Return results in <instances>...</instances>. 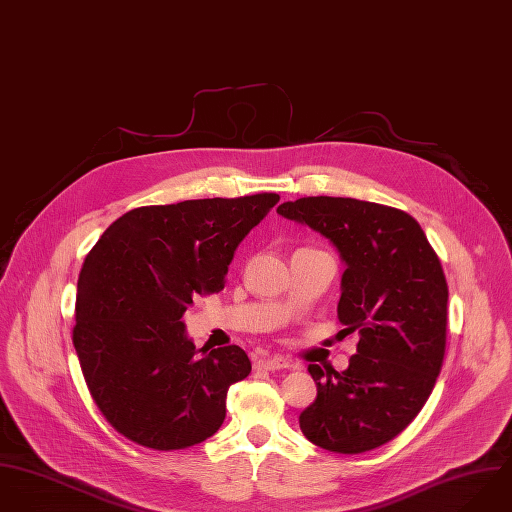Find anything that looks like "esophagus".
Here are the masks:
<instances>
[{"label": "esophagus", "mask_w": 512, "mask_h": 512, "mask_svg": "<svg viewBox=\"0 0 512 512\" xmlns=\"http://www.w3.org/2000/svg\"><path fill=\"white\" fill-rule=\"evenodd\" d=\"M257 366L265 370H283V368H291L293 362L285 356H269V358H259Z\"/></svg>", "instance_id": "esophagus-1"}]
</instances>
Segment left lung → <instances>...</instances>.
Returning <instances> with one entry per match:
<instances>
[{
    "instance_id": "left-lung-1",
    "label": "left lung",
    "mask_w": 512,
    "mask_h": 512,
    "mask_svg": "<svg viewBox=\"0 0 512 512\" xmlns=\"http://www.w3.org/2000/svg\"><path fill=\"white\" fill-rule=\"evenodd\" d=\"M277 213L336 247L346 265L338 320L360 336L344 372L308 366L316 400L301 413V429L326 451L376 449L408 427L441 372L449 291L439 257L396 207L318 196Z\"/></svg>"
}]
</instances>
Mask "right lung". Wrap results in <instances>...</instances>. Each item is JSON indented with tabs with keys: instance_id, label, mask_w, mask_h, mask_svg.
Returning a JSON list of instances; mask_svg holds the SVG:
<instances>
[{
	"instance_id": "add662e5",
	"label": "right lung",
	"mask_w": 512,
	"mask_h": 512,
	"mask_svg": "<svg viewBox=\"0 0 512 512\" xmlns=\"http://www.w3.org/2000/svg\"><path fill=\"white\" fill-rule=\"evenodd\" d=\"M277 202L257 194L136 207L87 255L73 344L95 404L130 441L186 449L221 427L227 390L251 362L235 344L198 356L182 316L223 289L237 245Z\"/></svg>"
}]
</instances>
